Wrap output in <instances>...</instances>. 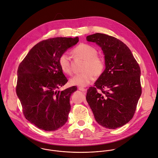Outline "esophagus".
I'll return each mask as SVG.
<instances>
[{
	"label": "esophagus",
	"mask_w": 158,
	"mask_h": 158,
	"mask_svg": "<svg viewBox=\"0 0 158 158\" xmlns=\"http://www.w3.org/2000/svg\"><path fill=\"white\" fill-rule=\"evenodd\" d=\"M78 89H79V90L82 91V92H85V91L87 90L86 89H85V88H84V87H79Z\"/></svg>",
	"instance_id": "34e87169"
}]
</instances>
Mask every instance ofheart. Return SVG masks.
Here are the masks:
<instances>
[{
	"mask_svg": "<svg viewBox=\"0 0 158 158\" xmlns=\"http://www.w3.org/2000/svg\"><path fill=\"white\" fill-rule=\"evenodd\" d=\"M73 53L76 56L85 60V63L82 69L83 72L71 78L70 84L85 87L94 80L95 76H99L102 74L105 68L104 60L97 55V50L94 46L85 43L78 45L74 49ZM58 64L63 73L71 74L72 68L68 55L62 54L59 58Z\"/></svg>",
	"mask_w": 158,
	"mask_h": 158,
	"instance_id": "b5f03b06",
	"label": "heart"
}]
</instances>
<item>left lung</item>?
Listing matches in <instances>:
<instances>
[{
  "mask_svg": "<svg viewBox=\"0 0 158 158\" xmlns=\"http://www.w3.org/2000/svg\"><path fill=\"white\" fill-rule=\"evenodd\" d=\"M102 49L106 69L86 100L95 119L101 126L116 129L133 117L141 94V70L129 48L120 40L97 33L86 37Z\"/></svg>",
  "mask_w": 158,
  "mask_h": 158,
  "instance_id": "1",
  "label": "left lung"
}]
</instances>
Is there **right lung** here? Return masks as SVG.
Returning <instances> with one entry per match:
<instances>
[{"label":"right lung","mask_w":158,"mask_h":158,"mask_svg":"<svg viewBox=\"0 0 158 158\" xmlns=\"http://www.w3.org/2000/svg\"><path fill=\"white\" fill-rule=\"evenodd\" d=\"M78 41V37H57L41 41L30 49L19 66L16 93L23 115L41 130H57L68 120L70 97L77 87L58 90L68 82L58 60Z\"/></svg>","instance_id":"1"}]
</instances>
